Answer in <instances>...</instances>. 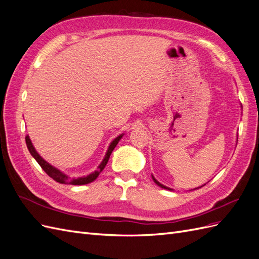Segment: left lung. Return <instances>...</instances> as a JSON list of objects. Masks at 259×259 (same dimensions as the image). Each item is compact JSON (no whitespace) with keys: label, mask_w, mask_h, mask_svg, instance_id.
<instances>
[{"label":"left lung","mask_w":259,"mask_h":259,"mask_svg":"<svg viewBox=\"0 0 259 259\" xmlns=\"http://www.w3.org/2000/svg\"><path fill=\"white\" fill-rule=\"evenodd\" d=\"M152 178H153V180H154V183H155L156 185H158V186H160L161 188H164V189H168V190H171V189H169V188H167V187H165V186H163L162 184H160V183L158 182V180H156V179H155L153 176H152Z\"/></svg>","instance_id":"obj_1"}]
</instances>
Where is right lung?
I'll return each instance as SVG.
<instances>
[{"label": "right lung", "instance_id": "right-lung-1", "mask_svg": "<svg viewBox=\"0 0 259 259\" xmlns=\"http://www.w3.org/2000/svg\"><path fill=\"white\" fill-rule=\"evenodd\" d=\"M121 138H122V135H120L119 137H116L111 143V145L109 146V149H108V151L106 153L105 159H104L103 162H101V164L98 166V169L96 171H94V173L90 174L89 176H86V177H81V178H76V179H71L70 177H68L66 174L61 173L59 169L52 166L51 164H49L45 160H43L40 156V154H38L35 151V149H34L32 143H31L29 136H26V144H27V147L29 149L31 155H32L33 158L36 160V162L40 164V166L43 168L45 173L48 174L51 178H53L55 182H57L59 184H66V185H86V184H90V183L94 182V180H95L98 177V175L101 173V171H103V169L107 165L109 158H110L111 152L113 151V149L115 148L117 143L120 142Z\"/></svg>", "mask_w": 259, "mask_h": 259}]
</instances>
